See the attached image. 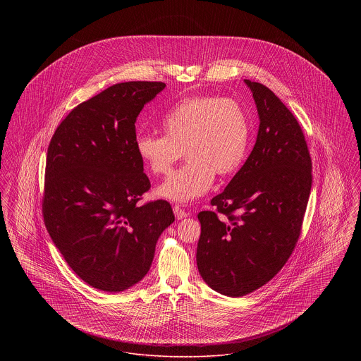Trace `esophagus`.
Segmentation results:
<instances>
[{"label": "esophagus", "instance_id": "1", "mask_svg": "<svg viewBox=\"0 0 361 361\" xmlns=\"http://www.w3.org/2000/svg\"><path fill=\"white\" fill-rule=\"evenodd\" d=\"M173 212H174V215H176V218L180 221V219H184V218H187L189 215V212L187 211H184L183 208L180 206H174L173 207Z\"/></svg>", "mask_w": 361, "mask_h": 361}]
</instances>
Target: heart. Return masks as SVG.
Here are the masks:
<instances>
[{
  "instance_id": "1",
  "label": "heart",
  "mask_w": 361,
  "mask_h": 361,
  "mask_svg": "<svg viewBox=\"0 0 361 361\" xmlns=\"http://www.w3.org/2000/svg\"><path fill=\"white\" fill-rule=\"evenodd\" d=\"M165 135L137 137L139 159L154 174H166L184 153L188 164L172 173L157 196L185 204L212 187L215 173L227 177L243 164L250 139L245 109L233 99L189 97L176 104L162 121Z\"/></svg>"
}]
</instances>
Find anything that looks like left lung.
<instances>
[{"instance_id": "left-lung-1", "label": "left lung", "mask_w": 361, "mask_h": 361, "mask_svg": "<svg viewBox=\"0 0 361 361\" xmlns=\"http://www.w3.org/2000/svg\"><path fill=\"white\" fill-rule=\"evenodd\" d=\"M257 106L256 145L222 193L215 211L197 218L196 261L207 284L240 298L267 284L284 267L300 235L311 190V157L291 111L262 84L245 80Z\"/></svg>"}]
</instances>
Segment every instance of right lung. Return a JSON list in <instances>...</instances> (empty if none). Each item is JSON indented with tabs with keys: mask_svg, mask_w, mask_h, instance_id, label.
<instances>
[{
	"mask_svg": "<svg viewBox=\"0 0 361 361\" xmlns=\"http://www.w3.org/2000/svg\"><path fill=\"white\" fill-rule=\"evenodd\" d=\"M165 86H109L70 112L47 150L44 224L70 268L102 291H124L140 281L157 240L174 222L165 200L137 206L150 181L135 150V121Z\"/></svg>",
	"mask_w": 361,
	"mask_h": 361,
	"instance_id": "obj_1",
	"label": "right lung"
}]
</instances>
